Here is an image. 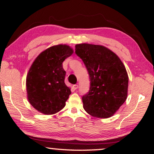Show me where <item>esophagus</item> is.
Here are the masks:
<instances>
[{"label": "esophagus", "mask_w": 154, "mask_h": 154, "mask_svg": "<svg viewBox=\"0 0 154 154\" xmlns=\"http://www.w3.org/2000/svg\"><path fill=\"white\" fill-rule=\"evenodd\" d=\"M78 87H79V85H73V86H72V88H73V89H74V90H76V89H78Z\"/></svg>", "instance_id": "1"}]
</instances>
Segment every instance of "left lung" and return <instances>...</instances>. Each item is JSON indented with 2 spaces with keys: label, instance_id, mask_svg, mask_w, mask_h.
<instances>
[{
  "label": "left lung",
  "instance_id": "obj_1",
  "mask_svg": "<svg viewBox=\"0 0 154 154\" xmlns=\"http://www.w3.org/2000/svg\"><path fill=\"white\" fill-rule=\"evenodd\" d=\"M75 54L89 74V91L82 97L83 108L97 118L112 117L128 97V75L119 57L101 45H75Z\"/></svg>",
  "mask_w": 154,
  "mask_h": 154
}]
</instances>
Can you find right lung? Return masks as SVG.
Returning a JSON list of instances; mask_svg holds the SVG:
<instances>
[{"mask_svg":"<svg viewBox=\"0 0 154 154\" xmlns=\"http://www.w3.org/2000/svg\"><path fill=\"white\" fill-rule=\"evenodd\" d=\"M74 53L66 44L53 46L42 52L32 63L26 75L27 99L44 115H53L65 107L71 94L65 83L63 62Z\"/></svg>","mask_w":154,"mask_h":154,"instance_id":"1","label":"right lung"}]
</instances>
